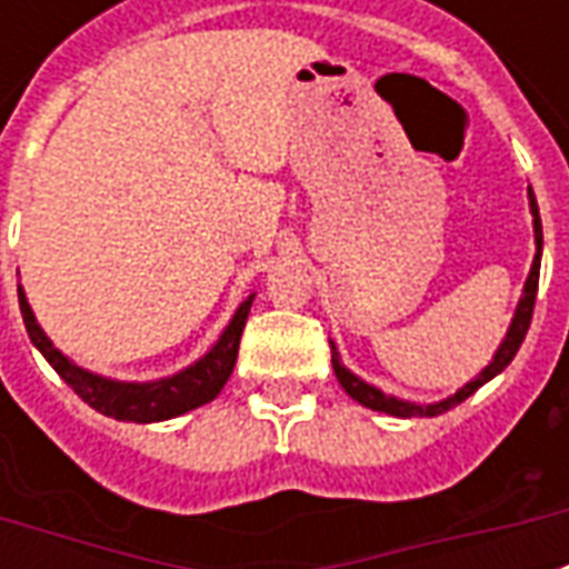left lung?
<instances>
[{"label": "left lung", "mask_w": 569, "mask_h": 569, "mask_svg": "<svg viewBox=\"0 0 569 569\" xmlns=\"http://www.w3.org/2000/svg\"><path fill=\"white\" fill-rule=\"evenodd\" d=\"M527 198H530V212H533V240H537V256H533V264H530V273H527L525 296H521L518 308H515L512 326H509V332H506V338H502V345L497 347V353H493V359H490V366H485V369L478 371L476 381L463 383V387H460L453 396H448V399L432 402V406H418V402H406V399H396V396L381 393L378 387H371V383H366L362 378H357V375L341 362V357H338V347L329 341V345H332L335 378H338V383L345 387L350 399H357L359 406L371 408V411L393 415V418H436V415H445L448 408L460 406L463 399H469V396L476 393L478 387H485L490 378H497V375L512 362L515 353H518V347H521V341H525L527 329H530V317H533V305H537L539 259H542V222H539L537 198H533V191H530V188H527Z\"/></svg>", "instance_id": "obj_1"}]
</instances>
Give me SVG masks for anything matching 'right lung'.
Wrapping results in <instances>:
<instances>
[{"instance_id": "obj_1", "label": "right lung", "mask_w": 569, "mask_h": 569, "mask_svg": "<svg viewBox=\"0 0 569 569\" xmlns=\"http://www.w3.org/2000/svg\"><path fill=\"white\" fill-rule=\"evenodd\" d=\"M18 298L30 341L39 347V353L54 366L57 375H60L88 406L97 408L106 418L133 420V423H154V420L179 418V415H186L191 408L207 406V402H212L216 396L222 393L224 381H228L231 371H234L240 335H243L249 308H252V298L256 296H249L247 301L237 308L231 322H228L224 332L219 335V341L210 347V353H203L198 362H191L188 369L176 371L170 378L146 383L112 381V378H103V375H93V371L76 366V362L69 357H63V353L51 345V338L42 332V326L32 317L30 301H27L20 286Z\"/></svg>"}]
</instances>
